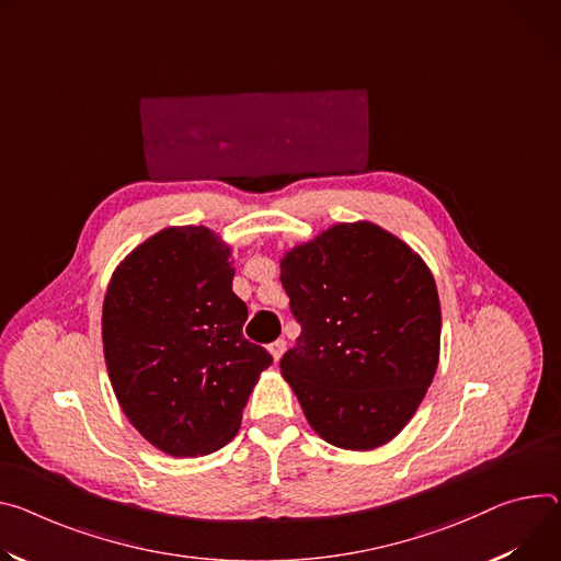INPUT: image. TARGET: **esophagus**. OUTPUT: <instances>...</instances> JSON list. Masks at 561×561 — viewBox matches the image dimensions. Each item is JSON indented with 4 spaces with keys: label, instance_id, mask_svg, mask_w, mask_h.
<instances>
[{
    "label": "esophagus",
    "instance_id": "34e87169",
    "mask_svg": "<svg viewBox=\"0 0 561 561\" xmlns=\"http://www.w3.org/2000/svg\"><path fill=\"white\" fill-rule=\"evenodd\" d=\"M268 351H271V355H273V360L277 363L282 355H284V351H286V340H275L271 346H268Z\"/></svg>",
    "mask_w": 561,
    "mask_h": 561
}]
</instances>
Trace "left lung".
I'll list each match as a JSON object with an SVG mask.
<instances>
[{"mask_svg": "<svg viewBox=\"0 0 561 561\" xmlns=\"http://www.w3.org/2000/svg\"><path fill=\"white\" fill-rule=\"evenodd\" d=\"M279 268L301 324L279 369L309 425L342 449L389 443L416 414L438 367L432 271L371 221L331 226L284 252Z\"/></svg>", "mask_w": 561, "mask_h": 561, "instance_id": "1", "label": "left lung"}]
</instances>
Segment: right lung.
<instances>
[{"label": "right lung", "instance_id": "1", "mask_svg": "<svg viewBox=\"0 0 561 561\" xmlns=\"http://www.w3.org/2000/svg\"><path fill=\"white\" fill-rule=\"evenodd\" d=\"M230 245L206 226H172L116 266L103 304L114 393L138 434L170 456L230 443L271 353L243 337Z\"/></svg>", "mask_w": 561, "mask_h": 561}]
</instances>
